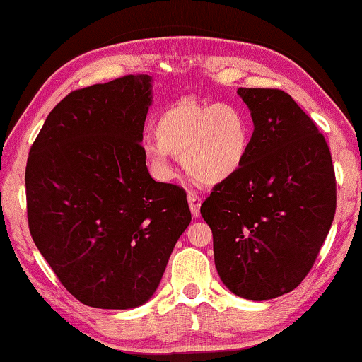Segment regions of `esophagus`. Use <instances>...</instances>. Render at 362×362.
Instances as JSON below:
<instances>
[{"instance_id":"1","label":"esophagus","mask_w":362,"mask_h":362,"mask_svg":"<svg viewBox=\"0 0 362 362\" xmlns=\"http://www.w3.org/2000/svg\"><path fill=\"white\" fill-rule=\"evenodd\" d=\"M187 199H188V204H190L192 214L195 216V218H198V216H199V208H202V197H198L197 193L190 192L187 195Z\"/></svg>"}]
</instances>
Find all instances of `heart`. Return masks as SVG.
<instances>
[{
    "mask_svg": "<svg viewBox=\"0 0 362 362\" xmlns=\"http://www.w3.org/2000/svg\"><path fill=\"white\" fill-rule=\"evenodd\" d=\"M156 141L144 144V158L159 179L174 177L170 154L180 158L188 174L204 183L235 175L249 159L250 117L235 104L180 100L154 122Z\"/></svg>",
    "mask_w": 362,
    "mask_h": 362,
    "instance_id": "obj_1",
    "label": "heart"
}]
</instances>
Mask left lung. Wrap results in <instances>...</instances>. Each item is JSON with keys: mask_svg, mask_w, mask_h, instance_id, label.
Wrapping results in <instances>:
<instances>
[{"mask_svg": "<svg viewBox=\"0 0 362 362\" xmlns=\"http://www.w3.org/2000/svg\"><path fill=\"white\" fill-rule=\"evenodd\" d=\"M250 109L245 165L202 204L214 263L229 291L250 300L298 288L319 257L337 209L330 148L315 122L281 89L239 88Z\"/></svg>", "mask_w": 362, "mask_h": 362, "instance_id": "left-lung-1", "label": "left lung"}]
</instances>
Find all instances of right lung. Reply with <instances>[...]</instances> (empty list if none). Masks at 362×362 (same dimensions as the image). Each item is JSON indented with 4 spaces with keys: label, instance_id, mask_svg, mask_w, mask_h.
<instances>
[{
    "label": "right lung",
    "instance_id": "obj_1",
    "mask_svg": "<svg viewBox=\"0 0 362 362\" xmlns=\"http://www.w3.org/2000/svg\"><path fill=\"white\" fill-rule=\"evenodd\" d=\"M149 105L148 74L73 90L47 117L27 159L32 239L89 307L149 300L192 221L185 190L148 172L139 141Z\"/></svg>",
    "mask_w": 362,
    "mask_h": 362
}]
</instances>
